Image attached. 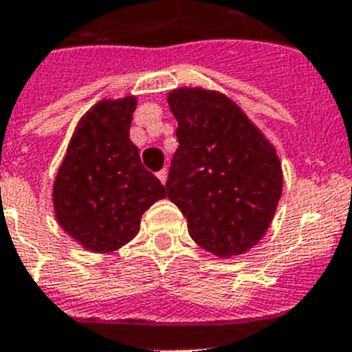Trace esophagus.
Segmentation results:
<instances>
[{
    "instance_id": "34e87169",
    "label": "esophagus",
    "mask_w": 352,
    "mask_h": 352,
    "mask_svg": "<svg viewBox=\"0 0 352 352\" xmlns=\"http://www.w3.org/2000/svg\"><path fill=\"white\" fill-rule=\"evenodd\" d=\"M166 177H168L166 168H162L161 171H157V179H159V181H161L162 184H164V182H166Z\"/></svg>"
}]
</instances>
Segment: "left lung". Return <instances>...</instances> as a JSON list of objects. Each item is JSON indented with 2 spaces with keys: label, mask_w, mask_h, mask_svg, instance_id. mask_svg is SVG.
Listing matches in <instances>:
<instances>
[{
  "label": "left lung",
  "mask_w": 352,
  "mask_h": 352,
  "mask_svg": "<svg viewBox=\"0 0 352 352\" xmlns=\"http://www.w3.org/2000/svg\"><path fill=\"white\" fill-rule=\"evenodd\" d=\"M166 99L179 122L168 199L202 250L242 255L262 241L282 197L275 146L224 94L182 87Z\"/></svg>",
  "instance_id": "left-lung-1"
}]
</instances>
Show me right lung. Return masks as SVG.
Segmentation results:
<instances>
[{
    "label": "right lung",
    "instance_id": "1",
    "mask_svg": "<svg viewBox=\"0 0 352 352\" xmlns=\"http://www.w3.org/2000/svg\"><path fill=\"white\" fill-rule=\"evenodd\" d=\"M137 97L102 99L79 119L52 186L57 224L92 253H111L139 233L142 213L166 188L130 141Z\"/></svg>",
    "mask_w": 352,
    "mask_h": 352
}]
</instances>
